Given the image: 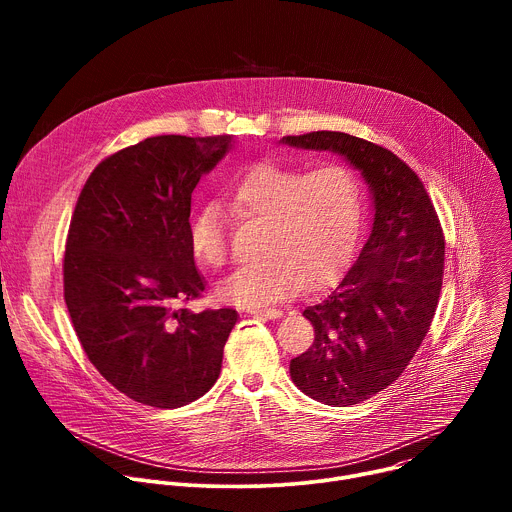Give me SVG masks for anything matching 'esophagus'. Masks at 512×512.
Wrapping results in <instances>:
<instances>
[{
	"mask_svg": "<svg viewBox=\"0 0 512 512\" xmlns=\"http://www.w3.org/2000/svg\"><path fill=\"white\" fill-rule=\"evenodd\" d=\"M251 316H263V318H269V320H275V318H281V312L275 310V308H265V310H253L249 312Z\"/></svg>",
	"mask_w": 512,
	"mask_h": 512,
	"instance_id": "obj_1",
	"label": "esophagus"
}]
</instances>
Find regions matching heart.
<instances>
[{
  "label": "heart",
  "mask_w": 512,
  "mask_h": 512,
  "mask_svg": "<svg viewBox=\"0 0 512 512\" xmlns=\"http://www.w3.org/2000/svg\"><path fill=\"white\" fill-rule=\"evenodd\" d=\"M227 210L239 218L265 221V259L241 269L216 287V300L239 308H263L318 289L342 269L360 214V188L354 172L340 162L310 170L281 164H255L223 194ZM190 253L206 269L229 261L223 214L204 206L188 227Z\"/></svg>",
  "instance_id": "b5f03b06"
}]
</instances>
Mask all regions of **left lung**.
Masks as SVG:
<instances>
[{
    "label": "left lung",
    "instance_id": "1",
    "mask_svg": "<svg viewBox=\"0 0 512 512\" xmlns=\"http://www.w3.org/2000/svg\"><path fill=\"white\" fill-rule=\"evenodd\" d=\"M281 141L340 154L371 188V235L332 294L304 310L314 344L289 362L308 397L356 405L399 379L431 326L444 281L442 225L419 176L381 145L340 131Z\"/></svg>",
    "mask_w": 512,
    "mask_h": 512
}]
</instances>
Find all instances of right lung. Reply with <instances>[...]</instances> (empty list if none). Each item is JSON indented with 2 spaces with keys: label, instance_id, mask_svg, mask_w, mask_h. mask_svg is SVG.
<instances>
[{
  "label": "right lung",
  "instance_id": "add662e5",
  "mask_svg": "<svg viewBox=\"0 0 512 512\" xmlns=\"http://www.w3.org/2000/svg\"><path fill=\"white\" fill-rule=\"evenodd\" d=\"M231 135H156L105 158L70 218L64 302L95 369L129 399L188 405L221 375L233 308L190 312L200 277L188 245L190 202Z\"/></svg>",
  "mask_w": 512,
  "mask_h": 512
}]
</instances>
